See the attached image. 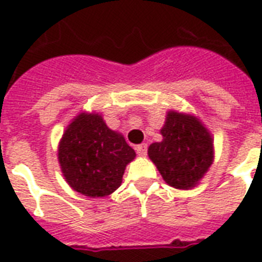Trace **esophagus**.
<instances>
[{"mask_svg": "<svg viewBox=\"0 0 262 262\" xmlns=\"http://www.w3.org/2000/svg\"><path fill=\"white\" fill-rule=\"evenodd\" d=\"M135 150H136V152H138V154H139V155H146L147 146H146V144H139V146L135 147Z\"/></svg>", "mask_w": 262, "mask_h": 262, "instance_id": "obj_1", "label": "esophagus"}]
</instances>
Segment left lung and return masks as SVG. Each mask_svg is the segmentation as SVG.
I'll return each mask as SVG.
<instances>
[{
	"label": "left lung",
	"mask_w": 262,
	"mask_h": 262,
	"mask_svg": "<svg viewBox=\"0 0 262 262\" xmlns=\"http://www.w3.org/2000/svg\"><path fill=\"white\" fill-rule=\"evenodd\" d=\"M163 140L148 147V157L166 183L175 189L196 185L213 162V140L198 119L170 111L163 128Z\"/></svg>",
	"instance_id": "obj_1"
}]
</instances>
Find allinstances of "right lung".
<instances>
[{
    "instance_id": "obj_1",
    "label": "right lung",
    "mask_w": 262,
    "mask_h": 262,
    "mask_svg": "<svg viewBox=\"0 0 262 262\" xmlns=\"http://www.w3.org/2000/svg\"><path fill=\"white\" fill-rule=\"evenodd\" d=\"M135 151L120 134L108 128L99 114H80L66 129L58 162L67 182L87 196H105L122 183Z\"/></svg>"
}]
</instances>
